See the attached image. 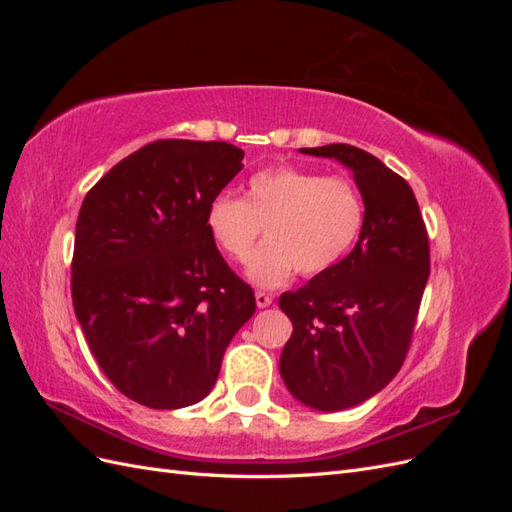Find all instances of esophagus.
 Returning <instances> with one entry per match:
<instances>
[{"mask_svg": "<svg viewBox=\"0 0 512 512\" xmlns=\"http://www.w3.org/2000/svg\"><path fill=\"white\" fill-rule=\"evenodd\" d=\"M256 305L262 309V307H269L271 305V297L267 292H256Z\"/></svg>", "mask_w": 512, "mask_h": 512, "instance_id": "1", "label": "esophagus"}]
</instances>
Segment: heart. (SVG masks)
Listing matches in <instances>:
<instances>
[{"label": "heart", "mask_w": 512, "mask_h": 512, "mask_svg": "<svg viewBox=\"0 0 512 512\" xmlns=\"http://www.w3.org/2000/svg\"><path fill=\"white\" fill-rule=\"evenodd\" d=\"M365 200L354 181L322 177L299 166H275L252 175L245 198H211L205 226L230 260L243 262L262 235L269 237L247 260V280L262 288L284 284L297 269L305 277L331 271L359 241Z\"/></svg>", "instance_id": "obj_1"}]
</instances>
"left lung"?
<instances>
[{"instance_id":"left-lung-1","label":"left lung","mask_w":512,"mask_h":512,"mask_svg":"<svg viewBox=\"0 0 512 512\" xmlns=\"http://www.w3.org/2000/svg\"><path fill=\"white\" fill-rule=\"evenodd\" d=\"M352 170L365 228L331 271L280 297L292 335L280 356L290 395L320 412L380 393L406 359L429 277V239L410 185L352 145L299 149Z\"/></svg>"}]
</instances>
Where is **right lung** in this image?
I'll use <instances>...</instances> for the list:
<instances>
[{"label": "right lung", "instance_id": "1", "mask_svg": "<svg viewBox=\"0 0 512 512\" xmlns=\"http://www.w3.org/2000/svg\"><path fill=\"white\" fill-rule=\"evenodd\" d=\"M220 141H156L91 188L76 220L72 303L98 365L132 401L177 410L205 399L230 339L256 312L205 213L243 168Z\"/></svg>", "mask_w": 512, "mask_h": 512}]
</instances>
